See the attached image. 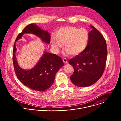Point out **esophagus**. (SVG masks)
I'll list each match as a JSON object with an SVG mask.
<instances>
[{
    "mask_svg": "<svg viewBox=\"0 0 121 121\" xmlns=\"http://www.w3.org/2000/svg\"><path fill=\"white\" fill-rule=\"evenodd\" d=\"M63 62L64 63V64H66V63H67V60L66 58H64L63 59Z\"/></svg>",
    "mask_w": 121,
    "mask_h": 121,
    "instance_id": "1",
    "label": "esophagus"
}]
</instances>
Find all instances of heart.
Returning a JSON list of instances; mask_svg holds the SVG:
<instances>
[{
  "instance_id": "1",
  "label": "heart",
  "mask_w": 121,
  "mask_h": 121,
  "mask_svg": "<svg viewBox=\"0 0 121 121\" xmlns=\"http://www.w3.org/2000/svg\"><path fill=\"white\" fill-rule=\"evenodd\" d=\"M56 37L51 39V43L56 53L64 44L67 53L77 56L85 50L87 46L89 33L84 28H78L72 26L62 27L56 32Z\"/></svg>"
}]
</instances>
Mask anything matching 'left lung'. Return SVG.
<instances>
[{
    "instance_id": "left-lung-1",
    "label": "left lung",
    "mask_w": 121,
    "mask_h": 121,
    "mask_svg": "<svg viewBox=\"0 0 121 121\" xmlns=\"http://www.w3.org/2000/svg\"><path fill=\"white\" fill-rule=\"evenodd\" d=\"M88 43L85 50L69 60L74 72L71 82L79 87H86L96 83L104 71L107 57L106 41L101 33L91 25Z\"/></svg>"
}]
</instances>
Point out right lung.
<instances>
[{"mask_svg": "<svg viewBox=\"0 0 121 121\" xmlns=\"http://www.w3.org/2000/svg\"><path fill=\"white\" fill-rule=\"evenodd\" d=\"M26 33L35 34L47 43L50 42V34L33 23L24 28L17 36L15 42ZM15 42L13 49L12 59L17 78L25 86L33 90L43 91L48 90L54 83L56 73L64 65L62 58L56 54L45 52L33 68L28 70H24L19 66L16 60Z\"/></svg>", "mask_w": 121, "mask_h": 121, "instance_id": "right-lung-1", "label": "right lung"}]
</instances>
